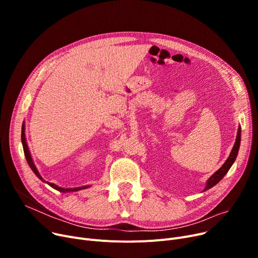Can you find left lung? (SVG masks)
Listing matches in <instances>:
<instances>
[{
  "label": "left lung",
  "mask_w": 258,
  "mask_h": 258,
  "mask_svg": "<svg viewBox=\"0 0 258 258\" xmlns=\"http://www.w3.org/2000/svg\"><path fill=\"white\" fill-rule=\"evenodd\" d=\"M240 133H241V128L240 126H238V130H237V135H236V139H235V143L232 147V151L231 153H230L228 159L225 161V163L222 165V167L220 169L216 170L211 177L207 180L206 182V187L204 188V191L208 190L209 188L215 186L216 184H218L224 177L225 174L229 171V169L231 168L232 164L234 163V161L236 160V157H237V154H238V150H239V145H240Z\"/></svg>",
  "instance_id": "left-lung-1"
}]
</instances>
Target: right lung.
I'll use <instances>...</instances> for the list:
<instances>
[{
	"label": "right lung",
	"instance_id": "obj_1",
	"mask_svg": "<svg viewBox=\"0 0 258 258\" xmlns=\"http://www.w3.org/2000/svg\"><path fill=\"white\" fill-rule=\"evenodd\" d=\"M22 144H23L24 154H25L26 160H27V162H28V164H29L30 168L32 169V171L35 173V175H36V177H37L39 180H42L43 182L47 183V184H48L49 186H51L52 188L56 189V190H58V191H60V192H71V191H78V190H81V189H86V188H89V187H90V185H87V186H80V187H74V188H64V187H59V186H57V185H55V184H53V183H50V182H46V181L42 178V175L39 174V172H38V170H37V168H36V166H35V164H34V162H33V160H32V157H31V154H30V151H29L28 144H27L26 135H25V121L23 122V124H22Z\"/></svg>",
	"mask_w": 258,
	"mask_h": 258
}]
</instances>
